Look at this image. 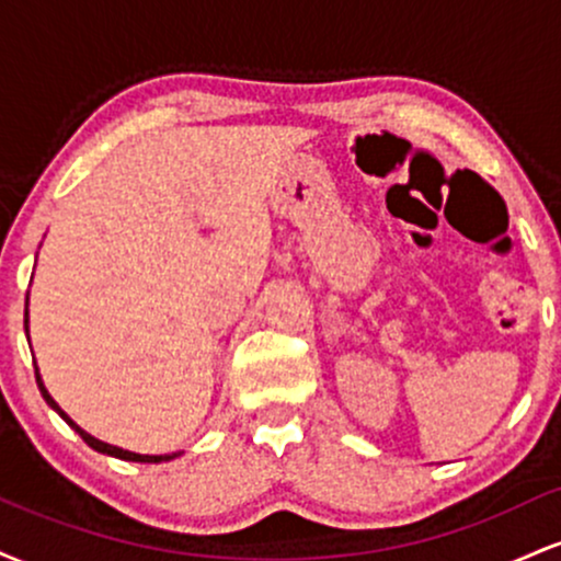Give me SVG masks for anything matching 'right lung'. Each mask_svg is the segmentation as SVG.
Wrapping results in <instances>:
<instances>
[{
  "label": "right lung",
  "instance_id": "right-lung-1",
  "mask_svg": "<svg viewBox=\"0 0 561 561\" xmlns=\"http://www.w3.org/2000/svg\"><path fill=\"white\" fill-rule=\"evenodd\" d=\"M25 334H28V311H25ZM36 385H38V390H42V396H44V401H47L49 405H53V409L57 411V414L62 416V420H66L70 427L76 430V433H79L81 437H83V443H87V446H92L94 450H100V454H107V456H115V459H126V461H145V465H158V461H169V459H176L179 454H165V456H141V454H131V450H124V448H115V446H107V443H102V440H96V437H92L89 433H83V430L79 427V424H76L73 420H70V416L66 414V411L60 409V405H57L55 401H53V396H49L47 392V388H44V382H42V377H38V369H36Z\"/></svg>",
  "mask_w": 561,
  "mask_h": 561
}]
</instances>
